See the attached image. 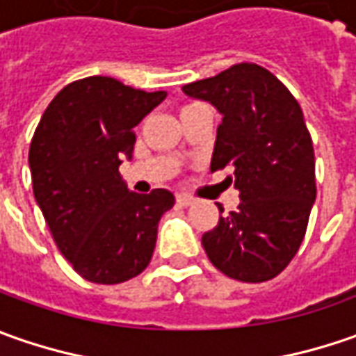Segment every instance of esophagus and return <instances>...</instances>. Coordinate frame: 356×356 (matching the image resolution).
I'll use <instances>...</instances> for the list:
<instances>
[{"mask_svg": "<svg viewBox=\"0 0 356 356\" xmlns=\"http://www.w3.org/2000/svg\"><path fill=\"white\" fill-rule=\"evenodd\" d=\"M176 202H178L180 206H192L196 200L192 198V196H188V194H178V196H176Z\"/></svg>", "mask_w": 356, "mask_h": 356, "instance_id": "esophagus-1", "label": "esophagus"}]
</instances>
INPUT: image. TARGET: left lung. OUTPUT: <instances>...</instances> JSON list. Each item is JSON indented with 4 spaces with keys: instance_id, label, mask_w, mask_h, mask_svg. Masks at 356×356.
Segmentation results:
<instances>
[{
    "instance_id": "obj_1",
    "label": "left lung",
    "mask_w": 356,
    "mask_h": 356,
    "mask_svg": "<svg viewBox=\"0 0 356 356\" xmlns=\"http://www.w3.org/2000/svg\"><path fill=\"white\" fill-rule=\"evenodd\" d=\"M182 90L220 111L210 170L234 166L239 190L238 210L220 218L202 236V245L213 267L232 280H273L305 238L317 196L303 111L280 79L255 63L232 65Z\"/></svg>"
}]
</instances>
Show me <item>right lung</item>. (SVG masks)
Listing matches in <instances>:
<instances>
[{"label":"right lung","instance_id":"right-lung-1","mask_svg":"<svg viewBox=\"0 0 356 356\" xmlns=\"http://www.w3.org/2000/svg\"><path fill=\"white\" fill-rule=\"evenodd\" d=\"M164 99V90L87 76L59 90L35 129V200L59 252L83 280L122 283L152 259L158 222L174 206V194L130 192L118 166L132 158L134 127Z\"/></svg>","mask_w":356,"mask_h":356}]
</instances>
